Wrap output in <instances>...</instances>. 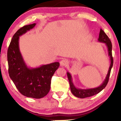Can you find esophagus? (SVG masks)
Returning a JSON list of instances; mask_svg holds the SVG:
<instances>
[{
    "label": "esophagus",
    "mask_w": 121,
    "mask_h": 121,
    "mask_svg": "<svg viewBox=\"0 0 121 121\" xmlns=\"http://www.w3.org/2000/svg\"><path fill=\"white\" fill-rule=\"evenodd\" d=\"M69 61L66 59H64L60 61V65L61 66H66L68 65Z\"/></svg>",
    "instance_id": "1"
}]
</instances>
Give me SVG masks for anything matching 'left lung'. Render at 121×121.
<instances>
[{"instance_id": "left-lung-1", "label": "left lung", "mask_w": 121, "mask_h": 121, "mask_svg": "<svg viewBox=\"0 0 121 121\" xmlns=\"http://www.w3.org/2000/svg\"><path fill=\"white\" fill-rule=\"evenodd\" d=\"M98 41L101 43H105L106 44L107 48H108V55L110 60V65L109 70H108V74L106 75V77L105 78L102 84L99 86L98 87H95V88H91V89H82L77 88L73 84V81H72V77L70 73L69 72H67V76L68 78L69 85H70V90L72 94L74 95V96L78 97L80 98H84L86 97H89L93 96V95H95V94H98V93L100 92L102 90L106 87V86L108 84V81H109L110 74L111 69L113 67V59L112 57V44L110 40L106 34L104 32V30L101 29L100 32H99V37H98Z\"/></svg>"}]
</instances>
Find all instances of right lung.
I'll use <instances>...</instances> for the list:
<instances>
[{
    "label": "right lung",
    "mask_w": 121,
    "mask_h": 121,
    "mask_svg": "<svg viewBox=\"0 0 121 121\" xmlns=\"http://www.w3.org/2000/svg\"><path fill=\"white\" fill-rule=\"evenodd\" d=\"M36 23L22 27L12 37L7 51L8 73L16 88L27 97L41 98L48 93L51 78L60 66L59 62L43 65L39 67H28L19 49V37L34 28Z\"/></svg>",
    "instance_id": "right-lung-1"
}]
</instances>
